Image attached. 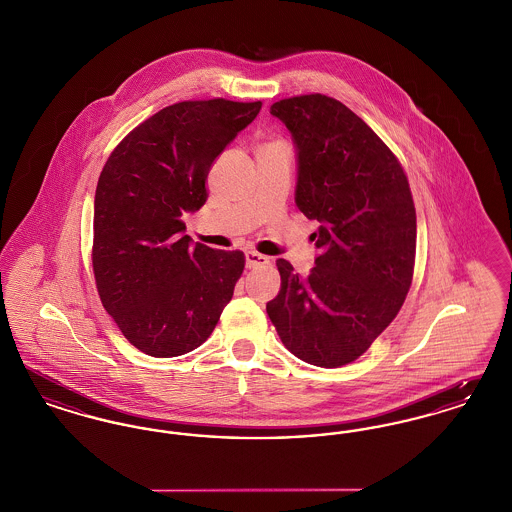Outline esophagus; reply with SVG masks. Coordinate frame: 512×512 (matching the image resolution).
Returning a JSON list of instances; mask_svg holds the SVG:
<instances>
[{"mask_svg":"<svg viewBox=\"0 0 512 512\" xmlns=\"http://www.w3.org/2000/svg\"><path fill=\"white\" fill-rule=\"evenodd\" d=\"M268 263H270V259L265 257V255H261V253H257V251H247L245 253V265H247V268L263 267V265H268Z\"/></svg>","mask_w":512,"mask_h":512,"instance_id":"obj_1","label":"esophagus"}]
</instances>
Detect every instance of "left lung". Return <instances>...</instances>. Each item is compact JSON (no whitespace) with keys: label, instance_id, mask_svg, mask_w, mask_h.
Here are the masks:
<instances>
[{"label":"left lung","instance_id":"obj_1","mask_svg":"<svg viewBox=\"0 0 512 512\" xmlns=\"http://www.w3.org/2000/svg\"><path fill=\"white\" fill-rule=\"evenodd\" d=\"M270 113L297 146L295 203L320 226L307 278L276 261L282 288L268 318L297 359L338 368L359 359L405 303L416 253L413 194L390 147L338 99L293 96Z\"/></svg>","mask_w":512,"mask_h":512}]
</instances>
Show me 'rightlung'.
<instances>
[{"mask_svg":"<svg viewBox=\"0 0 512 512\" xmlns=\"http://www.w3.org/2000/svg\"><path fill=\"white\" fill-rule=\"evenodd\" d=\"M261 101H178L138 124L99 174L92 267L122 336L167 359L211 336L245 267L242 251L190 244L184 213L207 201L213 161Z\"/></svg>","mask_w":512,"mask_h":512,"instance_id":"1","label":"right lung"}]
</instances>
